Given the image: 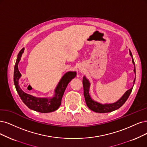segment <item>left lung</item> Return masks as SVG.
<instances>
[{
    "mask_svg": "<svg viewBox=\"0 0 147 147\" xmlns=\"http://www.w3.org/2000/svg\"><path fill=\"white\" fill-rule=\"evenodd\" d=\"M129 54L132 57V62L134 65H135L132 54H131V52L130 51V50H129ZM134 72L136 74L135 68L134 69ZM135 79H136V77H135ZM135 79L134 80V84L135 82ZM82 82H83V86H84V95L85 97V100L86 102V105H87V107L91 110L96 113H105L111 112L121 107L125 104V102L128 99V97L130 95V94H131L133 90V87H132L131 88H130L129 90L125 92V93L123 94V96L121 97V98L116 102L114 103V104H101L100 103L95 102L93 100L91 99V97L89 94L90 83L88 82V80L86 79L85 77H84Z\"/></svg>",
    "mask_w": 147,
    "mask_h": 147,
    "instance_id": "obj_1",
    "label": "left lung"
}]
</instances>
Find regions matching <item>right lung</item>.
<instances>
[{
  "label": "right lung",
  "mask_w": 147,
  "mask_h": 147,
  "mask_svg": "<svg viewBox=\"0 0 147 147\" xmlns=\"http://www.w3.org/2000/svg\"><path fill=\"white\" fill-rule=\"evenodd\" d=\"M24 50V48H22L18 54L14 70V83L21 100L29 108L36 111L47 113L56 111L61 105L62 96L68 83L76 77V73L68 72L63 76L57 86L55 90V96L53 98H38L26 94L20 89L18 84L19 79L21 76V74L18 69V63Z\"/></svg>",
  "instance_id": "right-lung-1"
}]
</instances>
